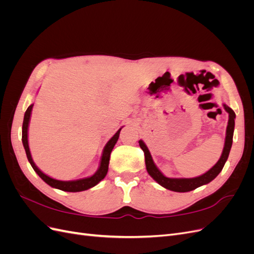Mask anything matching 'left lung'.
<instances>
[{
  "label": "left lung",
  "instance_id": "8db88e82",
  "mask_svg": "<svg viewBox=\"0 0 254 254\" xmlns=\"http://www.w3.org/2000/svg\"><path fill=\"white\" fill-rule=\"evenodd\" d=\"M224 108L229 113V121H228V126H227V131H226L225 146H224V149H222L221 156L217 161V163L215 164L212 168H210V170L206 173H204L203 175L195 177V178H168V177L164 176L157 167L155 162H153L152 157L147 148V146H146V144L142 140H140L139 144H140V147L144 151L146 170H147V173L149 174L151 178L155 181H157L161 187H163L170 190L179 191V193L193 190L199 187L204 186V184H207L216 178L218 174L221 172L222 168H224L226 161L228 160L230 149H231L232 142H233V132H234V125H235L234 111L226 104H224Z\"/></svg>",
  "mask_w": 254,
  "mask_h": 254
}]
</instances>
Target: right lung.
<instances>
[{"mask_svg":"<svg viewBox=\"0 0 254 254\" xmlns=\"http://www.w3.org/2000/svg\"><path fill=\"white\" fill-rule=\"evenodd\" d=\"M33 105H30L27 110L25 111L24 114V120H23V125H22V143L23 146H24V149L26 152V156L28 159V162L32 165V167L34 168V171L39 175L40 178L45 182L48 183L50 187L54 188V189H58L64 191H81V190H89L91 188L95 187L96 184H98L101 182L108 173V166H109V160H110V153L114 147V145L117 144L119 136H120V132L122 128H120L117 133H115L111 139L108 141V143L106 144V146L103 149V153H102V158H101V163H99L98 170L95 172V174H93L90 177H87V178H82V179H78V180H71V181H61V180H57L51 178L50 176L45 175L44 173H42L39 168L37 167V165L35 164L34 160L32 158V155H30V150H29V146H28V125H29V120H30V114H32V110H33Z\"/></svg>","mask_w":254,"mask_h":254,"instance_id":"obj_1","label":"right lung"}]
</instances>
